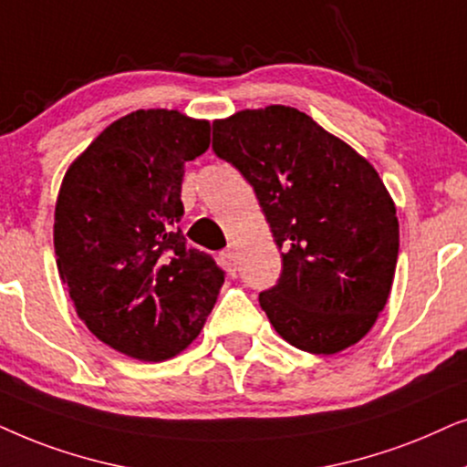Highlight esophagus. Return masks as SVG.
<instances>
[{
  "mask_svg": "<svg viewBox=\"0 0 467 467\" xmlns=\"http://www.w3.org/2000/svg\"><path fill=\"white\" fill-rule=\"evenodd\" d=\"M222 260L228 265V269L234 273V266H237V256H234V250H223Z\"/></svg>",
  "mask_w": 467,
  "mask_h": 467,
  "instance_id": "esophagus-1",
  "label": "esophagus"
}]
</instances>
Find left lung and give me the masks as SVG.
Segmentation results:
<instances>
[{
  "label": "left lung",
  "instance_id": "obj_1",
  "mask_svg": "<svg viewBox=\"0 0 467 467\" xmlns=\"http://www.w3.org/2000/svg\"><path fill=\"white\" fill-rule=\"evenodd\" d=\"M213 151L256 192L282 275L258 301L290 346L337 354L387 306L400 254L395 202L363 155L292 107L213 121Z\"/></svg>",
  "mask_w": 467,
  "mask_h": 467
}]
</instances>
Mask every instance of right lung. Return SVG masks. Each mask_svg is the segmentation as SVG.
Returning a JSON list of instances; mask_svg holds the SVG:
<instances>
[{
    "label": "right lung",
    "mask_w": 467,
    "mask_h": 467,
    "mask_svg": "<svg viewBox=\"0 0 467 467\" xmlns=\"http://www.w3.org/2000/svg\"><path fill=\"white\" fill-rule=\"evenodd\" d=\"M211 126L179 110H134L67 169L55 204V256L78 318L139 360H166L198 337L223 284L209 254L188 247L185 161Z\"/></svg>",
    "instance_id": "obj_1"
}]
</instances>
